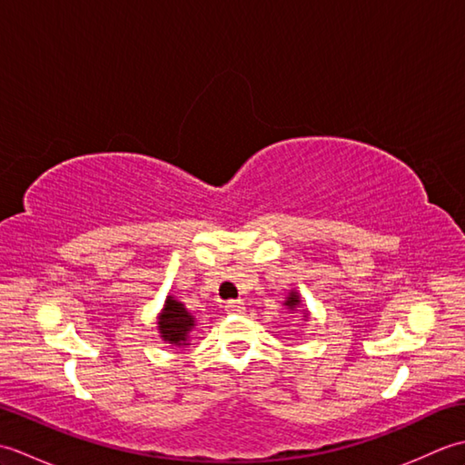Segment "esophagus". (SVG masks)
<instances>
[{
  "instance_id": "34e87169",
  "label": "esophagus",
  "mask_w": 465,
  "mask_h": 465,
  "mask_svg": "<svg viewBox=\"0 0 465 465\" xmlns=\"http://www.w3.org/2000/svg\"><path fill=\"white\" fill-rule=\"evenodd\" d=\"M225 310L230 313H240L245 310V303H243V300H230L225 303Z\"/></svg>"
}]
</instances>
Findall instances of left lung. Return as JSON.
Instances as JSON below:
<instances>
[{
    "label": "left lung",
    "instance_id": "1",
    "mask_svg": "<svg viewBox=\"0 0 465 465\" xmlns=\"http://www.w3.org/2000/svg\"><path fill=\"white\" fill-rule=\"evenodd\" d=\"M300 303V298H298V295H295L293 292L290 293V298H288V302H285V305H288V308H295V305H298Z\"/></svg>",
    "mask_w": 465,
    "mask_h": 465
}]
</instances>
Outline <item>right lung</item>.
<instances>
[{
    "instance_id": "right-lung-1",
    "label": "right lung",
    "mask_w": 465,
    "mask_h": 465,
    "mask_svg": "<svg viewBox=\"0 0 465 465\" xmlns=\"http://www.w3.org/2000/svg\"><path fill=\"white\" fill-rule=\"evenodd\" d=\"M193 328V318L185 312L183 303L167 298L163 313L160 315V331L162 338L175 345H185L187 333Z\"/></svg>"
}]
</instances>
